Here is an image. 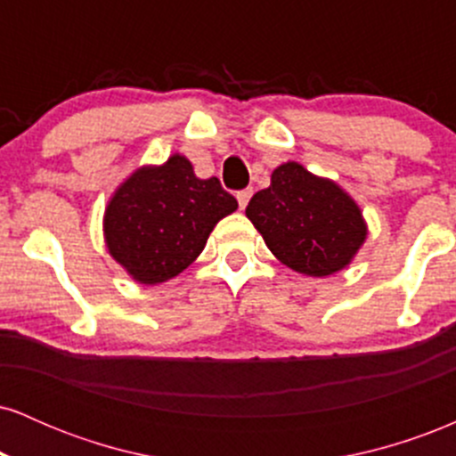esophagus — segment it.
<instances>
[{
  "instance_id": "34e87169",
  "label": "esophagus",
  "mask_w": 456,
  "mask_h": 456,
  "mask_svg": "<svg viewBox=\"0 0 456 456\" xmlns=\"http://www.w3.org/2000/svg\"><path fill=\"white\" fill-rule=\"evenodd\" d=\"M238 203H240V210H244L246 206H248V201H250V197H253V191H250V188H244V191H240L238 195Z\"/></svg>"
}]
</instances>
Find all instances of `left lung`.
<instances>
[{
	"label": "left lung",
	"mask_w": 456,
	"mask_h": 456,
	"mask_svg": "<svg viewBox=\"0 0 456 456\" xmlns=\"http://www.w3.org/2000/svg\"><path fill=\"white\" fill-rule=\"evenodd\" d=\"M246 218L282 265L315 279L347 268L369 235L355 199L296 160L272 171L270 186L250 199Z\"/></svg>",
	"instance_id": "1"
}]
</instances>
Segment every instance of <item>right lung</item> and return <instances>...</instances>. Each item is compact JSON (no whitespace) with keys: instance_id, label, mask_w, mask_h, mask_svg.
Instances as JSON below:
<instances>
[{"instance_id":"add662e5","label":"right lung","mask_w":456,"mask_h":456,"mask_svg":"<svg viewBox=\"0 0 456 456\" xmlns=\"http://www.w3.org/2000/svg\"><path fill=\"white\" fill-rule=\"evenodd\" d=\"M235 210L218 177L201 180L184 154H171L137 167L115 188L102 216L104 244L130 279L159 285L186 270Z\"/></svg>"}]
</instances>
